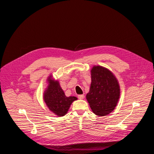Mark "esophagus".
Instances as JSON below:
<instances>
[{"label": "esophagus", "instance_id": "obj_1", "mask_svg": "<svg viewBox=\"0 0 154 154\" xmlns=\"http://www.w3.org/2000/svg\"><path fill=\"white\" fill-rule=\"evenodd\" d=\"M78 97L80 100H83V97H84V96H83V94H81V95H78Z\"/></svg>", "mask_w": 154, "mask_h": 154}]
</instances>
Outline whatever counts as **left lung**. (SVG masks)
I'll return each mask as SVG.
<instances>
[{"label": "left lung", "instance_id": "1", "mask_svg": "<svg viewBox=\"0 0 154 154\" xmlns=\"http://www.w3.org/2000/svg\"><path fill=\"white\" fill-rule=\"evenodd\" d=\"M91 84L86 99L96 115L104 116L112 112L120 96V87L114 74L103 66L91 70Z\"/></svg>", "mask_w": 154, "mask_h": 154}]
</instances>
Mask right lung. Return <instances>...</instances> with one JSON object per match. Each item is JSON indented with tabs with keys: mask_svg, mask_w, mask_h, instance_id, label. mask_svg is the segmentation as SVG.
<instances>
[{
	"mask_svg": "<svg viewBox=\"0 0 154 154\" xmlns=\"http://www.w3.org/2000/svg\"><path fill=\"white\" fill-rule=\"evenodd\" d=\"M48 86L44 92V101L50 111L58 117L66 115L74 101L78 100L75 96L67 97L60 87L58 80L52 75L47 79Z\"/></svg>",
	"mask_w": 154,
	"mask_h": 154,
	"instance_id": "right-lung-1",
	"label": "right lung"
}]
</instances>
